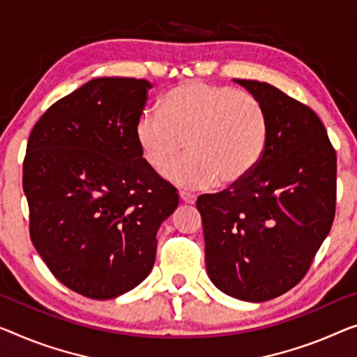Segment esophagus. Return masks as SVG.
Masks as SVG:
<instances>
[{
    "mask_svg": "<svg viewBox=\"0 0 357 357\" xmlns=\"http://www.w3.org/2000/svg\"><path fill=\"white\" fill-rule=\"evenodd\" d=\"M179 197L184 204H195V200H197V195L192 192H188V190H181Z\"/></svg>",
    "mask_w": 357,
    "mask_h": 357,
    "instance_id": "1",
    "label": "esophagus"
}]
</instances>
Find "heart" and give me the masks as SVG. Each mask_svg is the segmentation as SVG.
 Wrapping results in <instances>:
<instances>
[{"label": "heart", "mask_w": 357, "mask_h": 357, "mask_svg": "<svg viewBox=\"0 0 357 357\" xmlns=\"http://www.w3.org/2000/svg\"><path fill=\"white\" fill-rule=\"evenodd\" d=\"M142 158L162 172L185 146L189 155L167 168L168 179L200 188L241 183L257 167L268 141V116L253 94L189 79L165 94L162 114L146 112L136 123Z\"/></svg>", "instance_id": "heart-1"}]
</instances>
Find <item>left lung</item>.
Here are the masks:
<instances>
[{
    "label": "left lung",
    "instance_id": "left-lung-1",
    "mask_svg": "<svg viewBox=\"0 0 357 357\" xmlns=\"http://www.w3.org/2000/svg\"><path fill=\"white\" fill-rule=\"evenodd\" d=\"M263 104L268 141L241 183L197 199L210 279L226 295L261 303L305 278L331 232L337 152L316 112L273 84L236 79Z\"/></svg>",
    "mask_w": 357,
    "mask_h": 357
}]
</instances>
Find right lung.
<instances>
[{
	"label": "right lung",
	"mask_w": 357,
	"mask_h": 357,
	"mask_svg": "<svg viewBox=\"0 0 357 357\" xmlns=\"http://www.w3.org/2000/svg\"><path fill=\"white\" fill-rule=\"evenodd\" d=\"M152 84L105 77L51 105L26 142L30 238L57 280L93 300L123 295L155 263L178 192L142 158L136 123Z\"/></svg>",
	"instance_id": "obj_1"
}]
</instances>
